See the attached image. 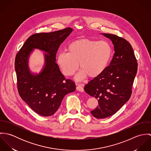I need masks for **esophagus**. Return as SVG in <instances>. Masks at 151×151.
<instances>
[{"mask_svg":"<svg viewBox=\"0 0 151 151\" xmlns=\"http://www.w3.org/2000/svg\"><path fill=\"white\" fill-rule=\"evenodd\" d=\"M76 89L80 92H83L84 91V88L83 86H81V85H78L77 87H76Z\"/></svg>","mask_w":151,"mask_h":151,"instance_id":"34e87169","label":"esophagus"}]
</instances>
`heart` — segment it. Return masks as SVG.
Here are the masks:
<instances>
[{"mask_svg":"<svg viewBox=\"0 0 151 151\" xmlns=\"http://www.w3.org/2000/svg\"><path fill=\"white\" fill-rule=\"evenodd\" d=\"M68 53L58 54L57 62L63 73L72 76L77 71L79 64L81 71L76 77L82 81L88 76L95 78L107 68L111 56L112 49L107 41L81 39L70 43Z\"/></svg>","mask_w":151,"mask_h":151,"instance_id":"b5f03b06","label":"heart"}]
</instances>
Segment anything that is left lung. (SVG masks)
I'll return each instance as SVG.
<instances>
[{
	"label": "left lung",
	"mask_w": 151,
	"mask_h": 151,
	"mask_svg": "<svg viewBox=\"0 0 151 151\" xmlns=\"http://www.w3.org/2000/svg\"><path fill=\"white\" fill-rule=\"evenodd\" d=\"M101 34L111 41L115 52L106 70L84 86L88 94L98 99L99 106L91 111L97 119L112 116L129 100L138 68L127 41L114 34Z\"/></svg>",
	"instance_id": "8db88e82"
}]
</instances>
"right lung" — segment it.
<instances>
[{"mask_svg": "<svg viewBox=\"0 0 151 151\" xmlns=\"http://www.w3.org/2000/svg\"><path fill=\"white\" fill-rule=\"evenodd\" d=\"M72 31V28H66L49 33L33 34L16 55L15 70L19 95L35 112L42 116L53 115L65 95L76 90L75 83L65 78L56 62L60 45ZM34 48L48 53L44 54L45 63L39 74L31 73L28 67L30 53Z\"/></svg>", "mask_w": 151, "mask_h": 151, "instance_id": "add662e5", "label": "right lung"}]
</instances>
